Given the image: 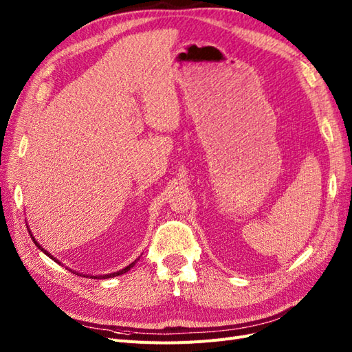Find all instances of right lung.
Listing matches in <instances>:
<instances>
[{
  "instance_id": "obj_1",
  "label": "right lung",
  "mask_w": 352,
  "mask_h": 352,
  "mask_svg": "<svg viewBox=\"0 0 352 352\" xmlns=\"http://www.w3.org/2000/svg\"><path fill=\"white\" fill-rule=\"evenodd\" d=\"M29 230V229H28ZM29 233H30V230H29ZM30 238H32V241H34L35 242V245H36V247L41 250V251H44L47 255H48V257L50 258H52V260H54V261H57L58 264H60V261L57 260V258H54V257H52V255L48 252V251H45L44 248H42L41 247V245L36 242V239L34 238V235H32V233H30ZM138 260H140V258H136L133 263H131L129 265H126V267L124 269H122V270H119V272H114V273H110V274H101V276H91V278H94V279H109V278H116V276H120V274H123V273H126L127 270H131L132 267H133V265H135V263L138 261ZM73 273H76V272H73ZM79 274V273H78ZM83 278H85V274H83Z\"/></svg>"
}]
</instances>
